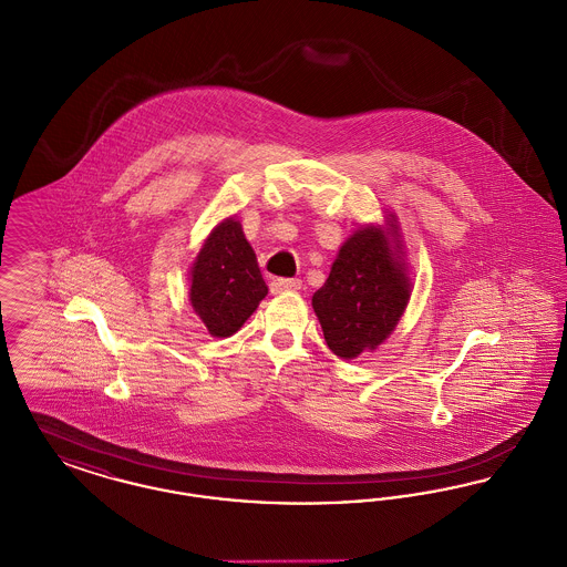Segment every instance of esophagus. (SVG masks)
<instances>
[{
  "mask_svg": "<svg viewBox=\"0 0 567 567\" xmlns=\"http://www.w3.org/2000/svg\"><path fill=\"white\" fill-rule=\"evenodd\" d=\"M297 289H301L299 278H274L270 282V291L274 296L285 293V291H297Z\"/></svg>",
  "mask_w": 567,
  "mask_h": 567,
  "instance_id": "esophagus-1",
  "label": "esophagus"
}]
</instances>
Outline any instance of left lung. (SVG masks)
<instances>
[{"mask_svg":"<svg viewBox=\"0 0 567 567\" xmlns=\"http://www.w3.org/2000/svg\"><path fill=\"white\" fill-rule=\"evenodd\" d=\"M412 282L395 215L368 225L342 244L312 308L333 354L354 359L378 349L400 323Z\"/></svg>","mask_w":567,"mask_h":567,"instance_id":"8db88e82","label":"left lung"}]
</instances>
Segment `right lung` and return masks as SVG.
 <instances>
[{"mask_svg": "<svg viewBox=\"0 0 567 567\" xmlns=\"http://www.w3.org/2000/svg\"><path fill=\"white\" fill-rule=\"evenodd\" d=\"M268 296L252 246L234 216L220 220L190 268L189 299L215 338L234 336Z\"/></svg>", "mask_w": 567, "mask_h": 567, "instance_id": "right-lung-1", "label": "right lung"}]
</instances>
